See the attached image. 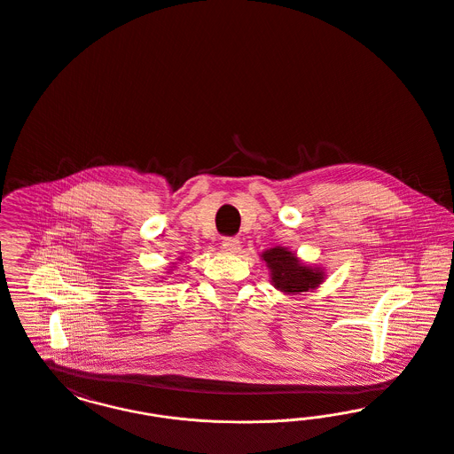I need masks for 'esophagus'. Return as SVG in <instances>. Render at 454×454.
Here are the masks:
<instances>
[{
    "mask_svg": "<svg viewBox=\"0 0 454 454\" xmlns=\"http://www.w3.org/2000/svg\"><path fill=\"white\" fill-rule=\"evenodd\" d=\"M221 248H223V252H226V254H238L239 248H241V245H239V239H238V238H224L223 243H221Z\"/></svg>",
    "mask_w": 454,
    "mask_h": 454,
    "instance_id": "obj_1",
    "label": "esophagus"
}]
</instances>
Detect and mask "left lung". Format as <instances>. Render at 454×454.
<instances>
[{"label": "left lung", "instance_id": "obj_1", "mask_svg": "<svg viewBox=\"0 0 454 454\" xmlns=\"http://www.w3.org/2000/svg\"><path fill=\"white\" fill-rule=\"evenodd\" d=\"M260 259L265 262L270 284L284 294H301L317 289L325 282V269L304 263L294 252L286 247H272L262 252Z\"/></svg>", "mask_w": 454, "mask_h": 454}]
</instances>
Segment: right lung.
<instances>
[{
	"label": "right lung",
	"mask_w": 454,
	"mask_h": 454,
	"mask_svg": "<svg viewBox=\"0 0 454 454\" xmlns=\"http://www.w3.org/2000/svg\"><path fill=\"white\" fill-rule=\"evenodd\" d=\"M173 267H175V265H172V267H170V269H168V270H173Z\"/></svg>",
	"instance_id": "obj_1"
}]
</instances>
